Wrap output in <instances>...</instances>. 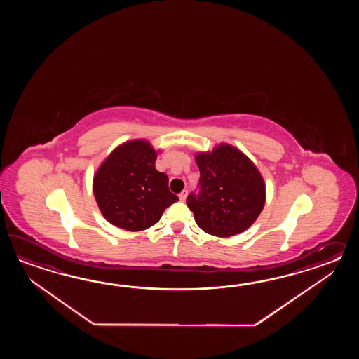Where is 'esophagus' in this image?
<instances>
[{
	"label": "esophagus",
	"instance_id": "obj_1",
	"mask_svg": "<svg viewBox=\"0 0 359 359\" xmlns=\"http://www.w3.org/2000/svg\"><path fill=\"white\" fill-rule=\"evenodd\" d=\"M178 196H180V200H181V201H184V200H186V196H187V190H183Z\"/></svg>",
	"mask_w": 359,
	"mask_h": 359
}]
</instances>
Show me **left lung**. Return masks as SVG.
<instances>
[{"label": "left lung", "instance_id": "8db88e82", "mask_svg": "<svg viewBox=\"0 0 359 359\" xmlns=\"http://www.w3.org/2000/svg\"><path fill=\"white\" fill-rule=\"evenodd\" d=\"M200 181L187 196L198 227L214 236H233L249 229L266 201V186L258 169L229 145L196 156Z\"/></svg>", "mask_w": 359, "mask_h": 359}]
</instances>
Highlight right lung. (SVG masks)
<instances>
[{"mask_svg": "<svg viewBox=\"0 0 359 359\" xmlns=\"http://www.w3.org/2000/svg\"><path fill=\"white\" fill-rule=\"evenodd\" d=\"M156 153L146 141L123 144L109 155L93 180V194L107 221L119 229L142 231L158 223L178 196L168 176L155 169Z\"/></svg>", "mask_w": 359, "mask_h": 359, "instance_id": "right-lung-1", "label": "right lung"}]
</instances>
